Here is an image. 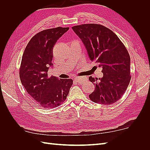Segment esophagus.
<instances>
[{"label": "esophagus", "instance_id": "esophagus-1", "mask_svg": "<svg viewBox=\"0 0 150 150\" xmlns=\"http://www.w3.org/2000/svg\"><path fill=\"white\" fill-rule=\"evenodd\" d=\"M86 80V79L84 78V77H77L76 78H75V81L77 83H78L79 84H82L84 83V81Z\"/></svg>", "mask_w": 150, "mask_h": 150}]
</instances>
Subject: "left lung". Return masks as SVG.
Listing matches in <instances>:
<instances>
[{"label": "left lung", "instance_id": "obj_1", "mask_svg": "<svg viewBox=\"0 0 150 150\" xmlns=\"http://www.w3.org/2000/svg\"><path fill=\"white\" fill-rule=\"evenodd\" d=\"M72 29L82 40L90 59L102 67V78H89L96 86L89 99L104 105L116 103L125 93L131 78L128 50L116 34L103 25L84 24Z\"/></svg>", "mask_w": 150, "mask_h": 150}]
</instances>
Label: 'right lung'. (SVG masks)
Masks as SVG:
<instances>
[{
	"instance_id": "obj_1",
	"label": "right lung",
	"mask_w": 150,
	"mask_h": 150,
	"mask_svg": "<svg viewBox=\"0 0 150 150\" xmlns=\"http://www.w3.org/2000/svg\"><path fill=\"white\" fill-rule=\"evenodd\" d=\"M69 28L57 27L34 35L24 50L19 68L22 84L38 106L56 108L65 101L72 85L71 79L49 77L52 66L53 47Z\"/></svg>"
}]
</instances>
